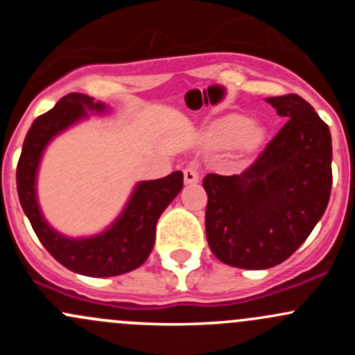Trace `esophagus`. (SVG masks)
Returning a JSON list of instances; mask_svg holds the SVG:
<instances>
[{"mask_svg":"<svg viewBox=\"0 0 355 355\" xmlns=\"http://www.w3.org/2000/svg\"><path fill=\"white\" fill-rule=\"evenodd\" d=\"M184 182L187 185H192V184H198L199 182V173L198 170H196V166H187L184 170Z\"/></svg>","mask_w":355,"mask_h":355,"instance_id":"obj_1","label":"esophagus"}]
</instances>
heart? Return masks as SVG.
<instances>
[{
	"label": "heart",
	"mask_w": 355,
	"mask_h": 355,
	"mask_svg": "<svg viewBox=\"0 0 355 355\" xmlns=\"http://www.w3.org/2000/svg\"><path fill=\"white\" fill-rule=\"evenodd\" d=\"M266 128L250 121L241 113H227L211 123L206 141L214 149H227L237 144L244 151H254L263 144Z\"/></svg>",
	"instance_id": "b5f03b06"
}]
</instances>
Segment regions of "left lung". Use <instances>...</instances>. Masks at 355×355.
Instances as JSON below:
<instances>
[{
  "mask_svg": "<svg viewBox=\"0 0 355 355\" xmlns=\"http://www.w3.org/2000/svg\"><path fill=\"white\" fill-rule=\"evenodd\" d=\"M288 118L241 175L209 173L206 237L211 252L242 270H268L288 259L323 216L331 191V135L297 94L266 98Z\"/></svg>",
  "mask_w": 355,
  "mask_h": 355,
  "instance_id": "obj_1",
  "label": "left lung"
}]
</instances>
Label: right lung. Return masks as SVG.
<instances>
[{"label":"right lung","instance_id":"obj_1","mask_svg":"<svg viewBox=\"0 0 355 355\" xmlns=\"http://www.w3.org/2000/svg\"><path fill=\"white\" fill-rule=\"evenodd\" d=\"M108 111L105 103L85 94H68L55 108L41 114L28 128L17 166V191L35 235L58 263L84 277L105 278L128 273L151 254L156 223L184 187V173L173 171L157 180L139 182L116 220L91 237H67L56 232L42 214L37 200V171L46 148L62 132L89 118V113Z\"/></svg>","mask_w":355,"mask_h":355}]
</instances>
